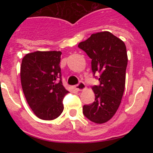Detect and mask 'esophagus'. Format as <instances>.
I'll return each mask as SVG.
<instances>
[{"mask_svg":"<svg viewBox=\"0 0 153 153\" xmlns=\"http://www.w3.org/2000/svg\"><path fill=\"white\" fill-rule=\"evenodd\" d=\"M85 83H83V81H79V83L78 84L76 85L75 86H74V88L76 89V90H83V89L85 88Z\"/></svg>","mask_w":153,"mask_h":153,"instance_id":"obj_1","label":"esophagus"}]
</instances>
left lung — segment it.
<instances>
[{
    "mask_svg": "<svg viewBox=\"0 0 153 153\" xmlns=\"http://www.w3.org/2000/svg\"><path fill=\"white\" fill-rule=\"evenodd\" d=\"M78 47L92 60L93 76L100 84L92 86L95 101L83 106L86 118L96 123L107 122L121 102L126 82L128 58L124 42L108 31L93 33ZM95 74H100L98 78Z\"/></svg>",
    "mask_w": 153,
    "mask_h": 153,
    "instance_id": "8db88e82",
    "label": "left lung"
}]
</instances>
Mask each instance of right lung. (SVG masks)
I'll return each instance as SVG.
<instances>
[{"label":"right lung","mask_w":153,"mask_h":153,"mask_svg":"<svg viewBox=\"0 0 153 153\" xmlns=\"http://www.w3.org/2000/svg\"><path fill=\"white\" fill-rule=\"evenodd\" d=\"M61 54L60 51H36L22 60L23 92L30 107L41 120H54L63 110V98L69 91L62 83Z\"/></svg>","instance_id":"right-lung-1"}]
</instances>
